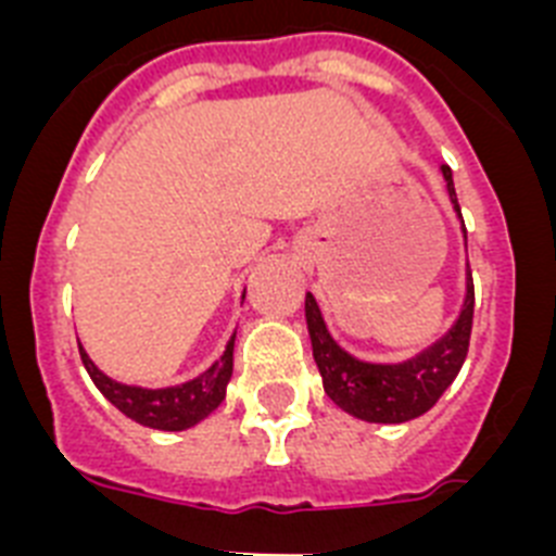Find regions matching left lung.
<instances>
[{
    "instance_id": "8db88e82",
    "label": "left lung",
    "mask_w": 556,
    "mask_h": 556,
    "mask_svg": "<svg viewBox=\"0 0 556 556\" xmlns=\"http://www.w3.org/2000/svg\"><path fill=\"white\" fill-rule=\"evenodd\" d=\"M448 189L451 205L462 223L459 203H456L454 175L448 166H440ZM462 236L468 248V230L462 223ZM306 326L312 337V353L317 362V370L323 376L326 395L348 415L367 420V424H406L415 417L426 415L431 406L440 401L445 390L454 384L456 372L465 365L470 345V326H473V278H465V301L454 326L443 337L415 353L404 362H365L339 348L328 333L326 320H323L320 306L314 301V294L306 292Z\"/></svg>"
}]
</instances>
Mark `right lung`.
Here are the masks:
<instances>
[{
    "label": "right lung",
    "instance_id": "add662e5",
    "mask_svg": "<svg viewBox=\"0 0 556 556\" xmlns=\"http://www.w3.org/2000/svg\"><path fill=\"white\" fill-rule=\"evenodd\" d=\"M233 339L236 331L230 333L228 345H225L223 356L214 362L205 372L198 378L184 381L175 387H136L113 381L111 376L100 370V367L88 358V353L80 348V358L86 365L88 376L97 384V390L111 401L122 415H127L136 424L147 426V429L159 431H186L191 426H198L200 420L211 415L225 401V390H228L230 372H233Z\"/></svg>",
    "mask_w": 556,
    "mask_h": 556
}]
</instances>
